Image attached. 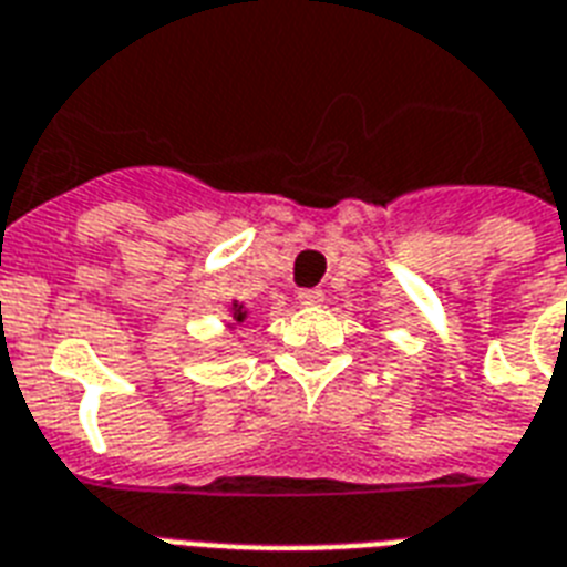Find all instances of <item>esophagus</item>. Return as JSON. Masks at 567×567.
I'll return each mask as SVG.
<instances>
[{
  "instance_id": "esophagus-1",
  "label": "esophagus",
  "mask_w": 567,
  "mask_h": 567,
  "mask_svg": "<svg viewBox=\"0 0 567 567\" xmlns=\"http://www.w3.org/2000/svg\"><path fill=\"white\" fill-rule=\"evenodd\" d=\"M322 301H324L322 289H301V292H298V305L316 307V305H322Z\"/></svg>"
}]
</instances>
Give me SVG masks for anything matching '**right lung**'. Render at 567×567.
<instances>
[{"instance_id": "right-lung-1", "label": "right lung", "mask_w": 567, "mask_h": 567, "mask_svg": "<svg viewBox=\"0 0 567 567\" xmlns=\"http://www.w3.org/2000/svg\"><path fill=\"white\" fill-rule=\"evenodd\" d=\"M243 319H245V313H243V310H239V313H236V322H243Z\"/></svg>"}]
</instances>
